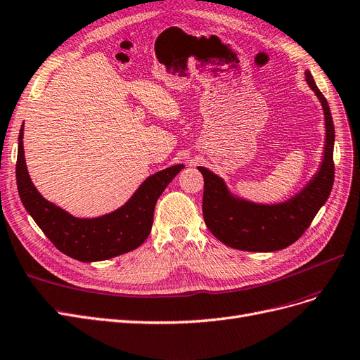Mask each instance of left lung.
Here are the masks:
<instances>
[{
  "mask_svg": "<svg viewBox=\"0 0 360 360\" xmlns=\"http://www.w3.org/2000/svg\"><path fill=\"white\" fill-rule=\"evenodd\" d=\"M308 86L317 96L324 115V148L319 170L305 187L280 203H256L231 193L226 181L203 166V218L211 233L230 248L271 252L287 248L309 227L332 191L335 129L328 100L317 88L314 77L305 72Z\"/></svg>",
  "mask_w": 360,
  "mask_h": 360,
  "instance_id": "1",
  "label": "left lung"
}]
</instances>
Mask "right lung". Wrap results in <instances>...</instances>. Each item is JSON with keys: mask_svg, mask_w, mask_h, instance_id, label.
I'll return each instance as SVG.
<instances>
[{"mask_svg": "<svg viewBox=\"0 0 360 360\" xmlns=\"http://www.w3.org/2000/svg\"><path fill=\"white\" fill-rule=\"evenodd\" d=\"M184 165L148 176L121 207L94 218H79L46 200L32 184L25 163L24 125L19 131L16 182L27 212L53 245L79 262H101L141 247L153 229L154 207Z\"/></svg>", "mask_w": 360, "mask_h": 360, "instance_id": "1", "label": "right lung"}]
</instances>
